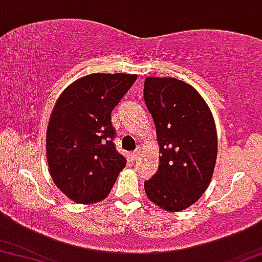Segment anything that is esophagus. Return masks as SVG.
<instances>
[{"label": "esophagus", "instance_id": "obj_1", "mask_svg": "<svg viewBox=\"0 0 262 262\" xmlns=\"http://www.w3.org/2000/svg\"><path fill=\"white\" fill-rule=\"evenodd\" d=\"M140 151H141V148H140V147H138V148H137V150H135V151L133 152V154H132V155H130L132 160H133V161H135V160H137V158L139 157V155H140Z\"/></svg>", "mask_w": 262, "mask_h": 262}]
</instances>
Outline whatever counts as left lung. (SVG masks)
<instances>
[{
    "instance_id": "8db88e82",
    "label": "left lung",
    "mask_w": 262,
    "mask_h": 262,
    "mask_svg": "<svg viewBox=\"0 0 262 262\" xmlns=\"http://www.w3.org/2000/svg\"><path fill=\"white\" fill-rule=\"evenodd\" d=\"M144 100L154 118L160 165L144 183L148 200L168 211L186 209L209 185L216 162L214 118L200 93L171 77H147Z\"/></svg>"
}]
</instances>
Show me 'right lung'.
<instances>
[{"mask_svg": "<svg viewBox=\"0 0 262 262\" xmlns=\"http://www.w3.org/2000/svg\"><path fill=\"white\" fill-rule=\"evenodd\" d=\"M137 75L92 74L59 97L47 129V161L54 183L70 200L107 197L127 161L116 150L111 112Z\"/></svg>", "mask_w": 262, "mask_h": 262, "instance_id": "1", "label": "right lung"}]
</instances>
